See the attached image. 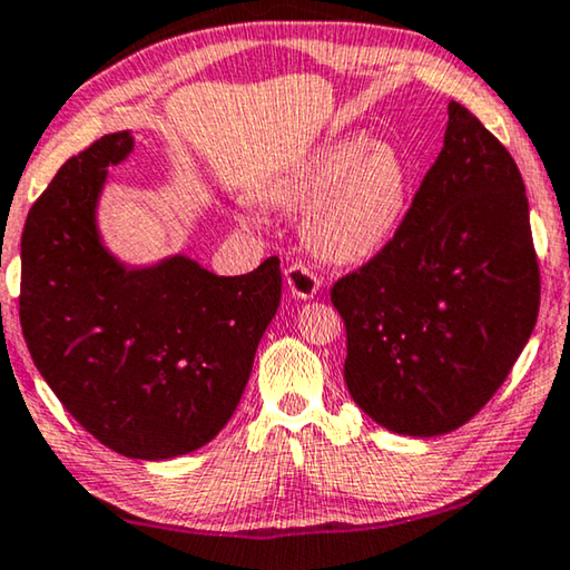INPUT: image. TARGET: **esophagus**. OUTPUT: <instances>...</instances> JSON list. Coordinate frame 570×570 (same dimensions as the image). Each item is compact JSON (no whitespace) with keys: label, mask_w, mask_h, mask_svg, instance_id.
I'll return each instance as SVG.
<instances>
[{"label":"esophagus","mask_w":570,"mask_h":570,"mask_svg":"<svg viewBox=\"0 0 570 570\" xmlns=\"http://www.w3.org/2000/svg\"><path fill=\"white\" fill-rule=\"evenodd\" d=\"M285 283L287 291H291L293 297H301V301H311V297L321 291V279L318 275L308 269L301 262H295L285 269Z\"/></svg>","instance_id":"34e87169"}]
</instances>
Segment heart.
<instances>
[{
    "instance_id": "1",
    "label": "heart",
    "mask_w": 570,
    "mask_h": 570,
    "mask_svg": "<svg viewBox=\"0 0 570 570\" xmlns=\"http://www.w3.org/2000/svg\"><path fill=\"white\" fill-rule=\"evenodd\" d=\"M407 165L366 135L331 137L267 183L279 208H305L303 236L328 265H362L392 242L407 208Z\"/></svg>"
}]
</instances>
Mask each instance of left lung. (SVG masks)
<instances>
[{
    "label": "left lung",
    "instance_id": "obj_1",
    "mask_svg": "<svg viewBox=\"0 0 570 570\" xmlns=\"http://www.w3.org/2000/svg\"><path fill=\"white\" fill-rule=\"evenodd\" d=\"M331 303L348 395L392 433L456 431L502 387L535 328L540 273L518 165L459 101L405 222Z\"/></svg>",
    "mask_w": 570,
    "mask_h": 570
}]
</instances>
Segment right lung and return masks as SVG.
I'll return each instance as SVG.
<instances>
[{
  "instance_id": "right-lung-1",
  "label": "right lung",
  "mask_w": 570,
  "mask_h": 570,
  "mask_svg": "<svg viewBox=\"0 0 570 570\" xmlns=\"http://www.w3.org/2000/svg\"><path fill=\"white\" fill-rule=\"evenodd\" d=\"M129 129L71 157L22 232L20 323L48 387L96 441L165 461L214 441L247 387L275 318L283 273L269 257L222 277L188 255L129 265L99 229L109 165Z\"/></svg>"
}]
</instances>
